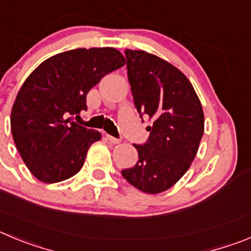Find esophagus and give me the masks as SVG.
I'll list each match as a JSON object with an SVG mask.
<instances>
[{
    "mask_svg": "<svg viewBox=\"0 0 251 251\" xmlns=\"http://www.w3.org/2000/svg\"><path fill=\"white\" fill-rule=\"evenodd\" d=\"M105 138H107V141L109 142V143H112V144H118L119 142V139H117V138H114V137H112V135H105Z\"/></svg>",
    "mask_w": 251,
    "mask_h": 251,
    "instance_id": "esophagus-1",
    "label": "esophagus"
}]
</instances>
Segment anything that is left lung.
<instances>
[{
	"instance_id": "obj_1",
	"label": "left lung",
	"mask_w": 251,
	"mask_h": 251,
	"mask_svg": "<svg viewBox=\"0 0 251 251\" xmlns=\"http://www.w3.org/2000/svg\"><path fill=\"white\" fill-rule=\"evenodd\" d=\"M128 80L138 113L149 117L138 162L122 176L137 189L158 194L172 188L197 155L204 133L201 103L184 73L144 50H126Z\"/></svg>"
}]
</instances>
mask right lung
I'll return each instance as SVG.
<instances>
[{"label": "right lung", "instance_id": "right-lung-1", "mask_svg": "<svg viewBox=\"0 0 251 251\" xmlns=\"http://www.w3.org/2000/svg\"><path fill=\"white\" fill-rule=\"evenodd\" d=\"M126 64L112 47L77 48L46 59L27 77L11 112V130L25 164L38 180L58 183L80 171L97 130L71 122L87 110V93Z\"/></svg>", "mask_w": 251, "mask_h": 251}]
</instances>
